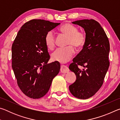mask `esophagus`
Returning <instances> with one entry per match:
<instances>
[{
  "label": "esophagus",
  "instance_id": "1",
  "mask_svg": "<svg viewBox=\"0 0 120 120\" xmlns=\"http://www.w3.org/2000/svg\"><path fill=\"white\" fill-rule=\"evenodd\" d=\"M69 69L68 67L64 65H61V68H60V71L61 73L63 74H66V73H67L69 72Z\"/></svg>",
  "mask_w": 120,
  "mask_h": 120
}]
</instances>
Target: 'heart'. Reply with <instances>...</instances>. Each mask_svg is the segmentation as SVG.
<instances>
[{"label":"heart","instance_id":"obj_1","mask_svg":"<svg viewBox=\"0 0 120 120\" xmlns=\"http://www.w3.org/2000/svg\"><path fill=\"white\" fill-rule=\"evenodd\" d=\"M59 31L63 35L67 36L65 48H60L52 53V60L61 63L69 61L75 53L74 46L77 49L82 48L86 43V34L84 31L78 30L76 26L70 23H66L59 28ZM45 45L49 49H53L56 43V37L52 31H49L44 38Z\"/></svg>","mask_w":120,"mask_h":120}]
</instances>
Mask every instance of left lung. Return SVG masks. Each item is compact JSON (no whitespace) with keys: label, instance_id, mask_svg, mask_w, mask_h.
Returning <instances> with one entry per match:
<instances>
[{"label":"left lung","instance_id":"obj_1","mask_svg":"<svg viewBox=\"0 0 120 120\" xmlns=\"http://www.w3.org/2000/svg\"><path fill=\"white\" fill-rule=\"evenodd\" d=\"M72 23L84 28L87 39L82 49L69 66L77 79L69 88L73 96L85 99L94 95L102 86L109 66L110 47L104 30L97 21L82 19ZM79 65L85 69L82 71Z\"/></svg>","mask_w":120,"mask_h":120}]
</instances>
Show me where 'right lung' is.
<instances>
[{"mask_svg": "<svg viewBox=\"0 0 120 120\" xmlns=\"http://www.w3.org/2000/svg\"><path fill=\"white\" fill-rule=\"evenodd\" d=\"M60 23L32 19L22 26L11 47L12 68L19 88L33 99L48 92L53 79L59 72L58 62L48 64L50 56L44 38Z\"/></svg>", "mask_w": 120, "mask_h": 120, "instance_id": "right-lung-1", "label": "right lung"}]
</instances>
